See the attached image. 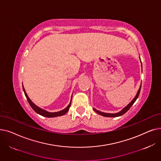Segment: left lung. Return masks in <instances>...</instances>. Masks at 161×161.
Masks as SVG:
<instances>
[{
    "label": "left lung",
    "instance_id": "8db88e82",
    "mask_svg": "<svg viewBox=\"0 0 161 161\" xmlns=\"http://www.w3.org/2000/svg\"><path fill=\"white\" fill-rule=\"evenodd\" d=\"M140 61H141V60H140ZM141 63H142V62H141ZM140 90H141V86H140V89H138V92H137V94H136V97H135L134 98V99L131 101V102L126 106V107H125L121 111H120L119 112H118V113H115V114H108V113H104V112H100V111H98V110H97L96 109H93L97 113V114H100V115H103V116H104V117H118V116H121V115H123L124 114H125L126 112H127L129 109H130V108L133 105V104L135 103V101L136 100V99L138 98V96H139V95H140Z\"/></svg>",
    "mask_w": 161,
    "mask_h": 161
}]
</instances>
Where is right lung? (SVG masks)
I'll use <instances>...</instances> for the list:
<instances>
[{
	"label": "right lung",
	"instance_id": "right-lung-1",
	"mask_svg": "<svg viewBox=\"0 0 161 161\" xmlns=\"http://www.w3.org/2000/svg\"><path fill=\"white\" fill-rule=\"evenodd\" d=\"M23 91H24L25 95V97H26V98H27V101L29 102V103L30 106H31V108L34 109V111H35V112H36L37 114L42 115V116H44V117H57V116L63 115L68 111H69V109L70 108V106L71 105V102H70V104H69V106H68L66 108H64V109H63V110H61V111L57 112H47V111L44 110V109H43L39 108L38 106H37L36 105H35V104H34L31 101V100L29 98L28 95H27V92H26V91H25V90L23 87Z\"/></svg>",
	"mask_w": 161,
	"mask_h": 161
}]
</instances>
